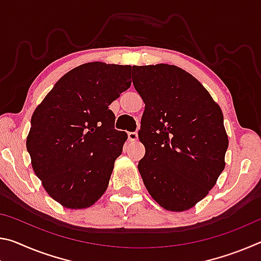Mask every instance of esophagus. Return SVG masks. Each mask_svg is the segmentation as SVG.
I'll list each match as a JSON object with an SVG mask.
<instances>
[{"mask_svg": "<svg viewBox=\"0 0 261 261\" xmlns=\"http://www.w3.org/2000/svg\"><path fill=\"white\" fill-rule=\"evenodd\" d=\"M127 138L131 141L138 140V134H137V132H129V134H127Z\"/></svg>", "mask_w": 261, "mask_h": 261, "instance_id": "1", "label": "esophagus"}]
</instances>
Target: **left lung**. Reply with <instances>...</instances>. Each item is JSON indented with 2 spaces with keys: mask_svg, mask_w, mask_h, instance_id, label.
Listing matches in <instances>:
<instances>
[{
  "mask_svg": "<svg viewBox=\"0 0 261 261\" xmlns=\"http://www.w3.org/2000/svg\"><path fill=\"white\" fill-rule=\"evenodd\" d=\"M143 99L138 170L148 193L167 211L190 210L208 194L226 166L223 114L192 74L175 65L132 67Z\"/></svg>",
  "mask_w": 261,
  "mask_h": 261,
  "instance_id": "8db88e82",
  "label": "left lung"
}]
</instances>
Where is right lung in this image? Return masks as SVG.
<instances>
[{
	"label": "right lung",
	"mask_w": 261,
	"mask_h": 261,
	"mask_svg": "<svg viewBox=\"0 0 261 261\" xmlns=\"http://www.w3.org/2000/svg\"><path fill=\"white\" fill-rule=\"evenodd\" d=\"M130 79L131 65L90 62L65 73L35 108L26 148L42 187L63 207L87 208L107 190L127 139L108 106Z\"/></svg>",
	"instance_id": "right-lung-1"
}]
</instances>
